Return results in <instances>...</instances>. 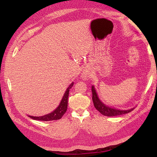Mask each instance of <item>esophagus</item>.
<instances>
[{
    "instance_id": "1",
    "label": "esophagus",
    "mask_w": 157,
    "mask_h": 157,
    "mask_svg": "<svg viewBox=\"0 0 157 157\" xmlns=\"http://www.w3.org/2000/svg\"><path fill=\"white\" fill-rule=\"evenodd\" d=\"M82 78L83 79H87L89 78V75L86 72H83L82 73Z\"/></svg>"
}]
</instances>
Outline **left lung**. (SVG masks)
<instances>
[{"mask_svg":"<svg viewBox=\"0 0 157 157\" xmlns=\"http://www.w3.org/2000/svg\"><path fill=\"white\" fill-rule=\"evenodd\" d=\"M91 91H92V100H93V102H94V107L100 113H102V115L107 116H111V117L120 116V115H123V114L129 113L130 111H132L134 109V108H133L129 110H119V109H116L107 107V106L103 104V103L99 100L94 86H92L91 87Z\"/></svg>","mask_w":157,"mask_h":157,"instance_id":"1","label":"left lung"}]
</instances>
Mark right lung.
<instances>
[{
  "instance_id": "obj_1",
  "label": "right lung",
  "mask_w": 157,
  "mask_h": 157,
  "mask_svg": "<svg viewBox=\"0 0 157 157\" xmlns=\"http://www.w3.org/2000/svg\"><path fill=\"white\" fill-rule=\"evenodd\" d=\"M73 86V82H72L70 84V86H68V88L66 90L65 92L64 95H63V97L62 98V101H61L60 105L58 106V107L55 109L54 111H52V113L49 114H47V115H45L43 116H29V117L31 118L34 119V120H37V121H56L59 120V119L62 118L63 114L66 113V110H67V107H68V94H69V91L70 89L72 88Z\"/></svg>"
}]
</instances>
